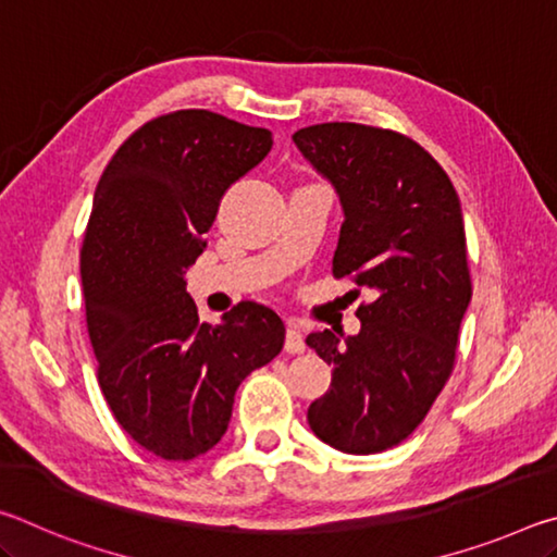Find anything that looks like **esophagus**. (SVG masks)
Wrapping results in <instances>:
<instances>
[{
  "label": "esophagus",
  "mask_w": 557,
  "mask_h": 557,
  "mask_svg": "<svg viewBox=\"0 0 557 557\" xmlns=\"http://www.w3.org/2000/svg\"><path fill=\"white\" fill-rule=\"evenodd\" d=\"M285 351L287 354H301V351H305V336H301V329L297 324H287Z\"/></svg>",
  "instance_id": "obj_1"
}]
</instances>
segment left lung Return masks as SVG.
Here are the masks:
<instances>
[{
  "label": "left lung",
  "mask_w": 557,
  "mask_h": 557,
  "mask_svg": "<svg viewBox=\"0 0 557 557\" xmlns=\"http://www.w3.org/2000/svg\"><path fill=\"white\" fill-rule=\"evenodd\" d=\"M292 139L344 206L334 277L375 295L356 309V336H307L334 366L307 420L326 445L375 455L412 435L455 369L471 299L459 196L435 157L395 129L322 122Z\"/></svg>",
  "instance_id": "obj_1"
}]
</instances>
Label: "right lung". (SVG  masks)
Listing matches in <instances>:
<instances>
[{
	"label": "right lung",
	"instance_id": "right-lung-1",
	"mask_svg": "<svg viewBox=\"0 0 557 557\" xmlns=\"http://www.w3.org/2000/svg\"><path fill=\"white\" fill-rule=\"evenodd\" d=\"M270 147L265 127L176 110L132 132L98 182L81 248L98 383L120 428L162 459L219 445L238 385L285 344L282 319L258 301L201 324L184 282L225 188Z\"/></svg>",
	"mask_w": 557,
	"mask_h": 557
}]
</instances>
